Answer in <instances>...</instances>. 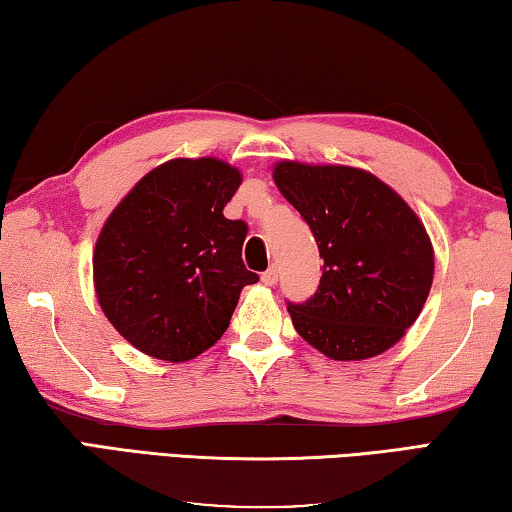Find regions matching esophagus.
I'll list each match as a JSON object with an SVG mask.
<instances>
[{"label": "esophagus", "mask_w": 512, "mask_h": 512, "mask_svg": "<svg viewBox=\"0 0 512 512\" xmlns=\"http://www.w3.org/2000/svg\"><path fill=\"white\" fill-rule=\"evenodd\" d=\"M261 281H263L265 285H274L276 281H279V270H276V267H270V270L263 272Z\"/></svg>", "instance_id": "34e87169"}]
</instances>
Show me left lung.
<instances>
[{"label":"left lung","instance_id":"8db88e82","mask_svg":"<svg viewBox=\"0 0 512 512\" xmlns=\"http://www.w3.org/2000/svg\"><path fill=\"white\" fill-rule=\"evenodd\" d=\"M274 182L324 258L315 297L288 301L297 333L339 362L389 351L432 288L434 249L423 222L391 186L360 168L279 161Z\"/></svg>","mask_w":512,"mask_h":512}]
</instances>
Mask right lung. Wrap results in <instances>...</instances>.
<instances>
[{"label": "right lung", "instance_id": "right-lung-1", "mask_svg": "<svg viewBox=\"0 0 512 512\" xmlns=\"http://www.w3.org/2000/svg\"><path fill=\"white\" fill-rule=\"evenodd\" d=\"M240 182V170L222 159H170L141 177L103 224L96 297L141 353L193 360L229 328L240 290L258 281L242 263L247 224L222 215Z\"/></svg>", "mask_w": 512, "mask_h": 512}]
</instances>
